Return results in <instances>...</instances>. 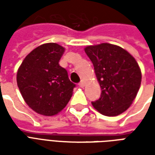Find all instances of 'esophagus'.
<instances>
[{
	"label": "esophagus",
	"instance_id": "1",
	"mask_svg": "<svg viewBox=\"0 0 155 155\" xmlns=\"http://www.w3.org/2000/svg\"><path fill=\"white\" fill-rule=\"evenodd\" d=\"M84 85H85V82H84V81H82L81 82V83L79 84V86H80V87H81V88H84Z\"/></svg>",
	"mask_w": 155,
	"mask_h": 155
}]
</instances>
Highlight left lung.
Instances as JSON below:
<instances>
[{
	"label": "left lung",
	"mask_w": 155,
	"mask_h": 155,
	"mask_svg": "<svg viewBox=\"0 0 155 155\" xmlns=\"http://www.w3.org/2000/svg\"><path fill=\"white\" fill-rule=\"evenodd\" d=\"M94 65L101 88V98L93 107L105 116H117L127 110L140 90L142 74L139 64L122 47L101 43L84 47Z\"/></svg>",
	"instance_id": "left-lung-1"
}]
</instances>
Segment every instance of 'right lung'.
<instances>
[{
  "label": "right lung",
  "instance_id": "1",
  "mask_svg": "<svg viewBox=\"0 0 155 155\" xmlns=\"http://www.w3.org/2000/svg\"><path fill=\"white\" fill-rule=\"evenodd\" d=\"M64 48L56 43L41 45L29 53L20 65L16 82L29 107L37 114L53 116L64 109L75 84L59 61Z\"/></svg>",
  "mask_w": 155,
  "mask_h": 155
}]
</instances>
